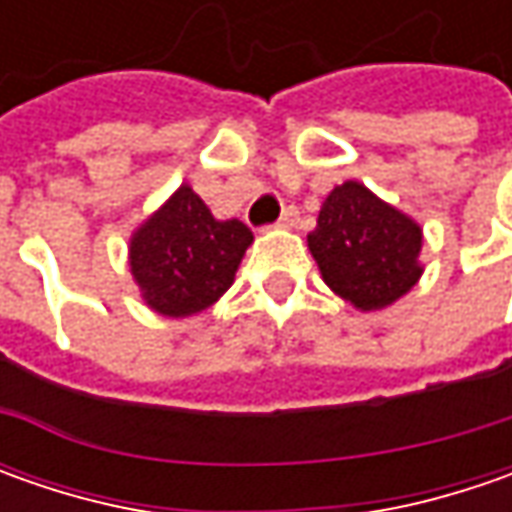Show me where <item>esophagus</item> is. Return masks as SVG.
<instances>
[{
	"label": "esophagus",
	"mask_w": 512,
	"mask_h": 512,
	"mask_svg": "<svg viewBox=\"0 0 512 512\" xmlns=\"http://www.w3.org/2000/svg\"><path fill=\"white\" fill-rule=\"evenodd\" d=\"M296 219H299V210H296V207H285V213L279 216V222H276V225H279V227H293V225H296Z\"/></svg>",
	"instance_id": "34e87169"
}]
</instances>
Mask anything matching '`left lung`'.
I'll return each mask as SVG.
<instances>
[{"label":"left lung","instance_id":"8db88e82","mask_svg":"<svg viewBox=\"0 0 512 512\" xmlns=\"http://www.w3.org/2000/svg\"><path fill=\"white\" fill-rule=\"evenodd\" d=\"M307 245L327 285L362 310L393 305L422 276L419 225L359 182L333 187Z\"/></svg>","mask_w":512,"mask_h":512}]
</instances>
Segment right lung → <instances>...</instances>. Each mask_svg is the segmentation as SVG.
I'll return each instance as SVG.
<instances>
[{
  "instance_id": "add662e5",
  "label": "right lung",
  "mask_w": 512,
  "mask_h": 512,
  "mask_svg": "<svg viewBox=\"0 0 512 512\" xmlns=\"http://www.w3.org/2000/svg\"><path fill=\"white\" fill-rule=\"evenodd\" d=\"M253 233L245 222H216L207 205L182 185L130 242V270L142 296L162 316H190L233 285Z\"/></svg>"
}]
</instances>
